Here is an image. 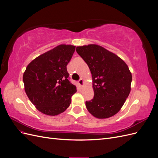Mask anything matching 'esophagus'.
<instances>
[{
    "mask_svg": "<svg viewBox=\"0 0 158 158\" xmlns=\"http://www.w3.org/2000/svg\"><path fill=\"white\" fill-rule=\"evenodd\" d=\"M78 84L80 85H82L83 84H84V80L82 78H80L79 80H78Z\"/></svg>",
    "mask_w": 158,
    "mask_h": 158,
    "instance_id": "obj_1",
    "label": "esophagus"
}]
</instances>
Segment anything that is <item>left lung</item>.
<instances>
[{
    "instance_id": "obj_1",
    "label": "left lung",
    "mask_w": 158,
    "mask_h": 158,
    "mask_svg": "<svg viewBox=\"0 0 158 158\" xmlns=\"http://www.w3.org/2000/svg\"><path fill=\"white\" fill-rule=\"evenodd\" d=\"M92 75L94 98L85 102L95 117L106 118L117 113L131 92L132 74L127 64L113 52L97 45L76 47Z\"/></svg>"
}]
</instances>
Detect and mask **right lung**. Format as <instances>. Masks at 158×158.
<instances>
[{
  "label": "right lung",
  "mask_w": 158,
  "mask_h": 158,
  "mask_svg": "<svg viewBox=\"0 0 158 158\" xmlns=\"http://www.w3.org/2000/svg\"><path fill=\"white\" fill-rule=\"evenodd\" d=\"M75 47L70 45L55 47L33 60L23 73L28 98L40 111L47 115L55 116L64 112L76 92L66 69Z\"/></svg>",
  "instance_id": "add662e5"
}]
</instances>
